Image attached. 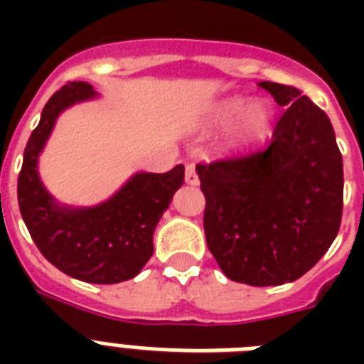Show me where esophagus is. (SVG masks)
Wrapping results in <instances>:
<instances>
[{"mask_svg":"<svg viewBox=\"0 0 364 364\" xmlns=\"http://www.w3.org/2000/svg\"><path fill=\"white\" fill-rule=\"evenodd\" d=\"M185 181L188 185H196L198 183V176H196V166L187 164V170H185Z\"/></svg>","mask_w":364,"mask_h":364,"instance_id":"esophagus-1","label":"esophagus"}]
</instances>
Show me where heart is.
Segmentation results:
<instances>
[{
  "label": "heart",
  "instance_id": "1",
  "mask_svg": "<svg viewBox=\"0 0 364 364\" xmlns=\"http://www.w3.org/2000/svg\"><path fill=\"white\" fill-rule=\"evenodd\" d=\"M243 110H245L243 100H228V102L217 107L213 122L217 126H228L240 119L238 126H236V137L240 141L249 143L262 139L266 136V132H268V124H270L268 109L264 105H253V107H249L245 114L242 113Z\"/></svg>",
  "mask_w": 364,
  "mask_h": 364
}]
</instances>
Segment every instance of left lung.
Listing matches in <instances>:
<instances>
[{
    "instance_id": "1",
    "label": "left lung",
    "mask_w": 364,
    "mask_h": 364,
    "mask_svg": "<svg viewBox=\"0 0 364 364\" xmlns=\"http://www.w3.org/2000/svg\"><path fill=\"white\" fill-rule=\"evenodd\" d=\"M285 111L264 147L196 166L208 247L232 282H294L334 242L344 168L333 124L300 90L262 81Z\"/></svg>"
}]
</instances>
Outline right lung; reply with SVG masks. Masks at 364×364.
<instances>
[{
  "label": "right lung",
  "mask_w": 364,
  "mask_h": 364,
  "mask_svg": "<svg viewBox=\"0 0 364 364\" xmlns=\"http://www.w3.org/2000/svg\"><path fill=\"white\" fill-rule=\"evenodd\" d=\"M92 96L88 82L70 81L43 107L18 173V208L50 264L81 282L121 283L137 276L151 259L154 228L185 181V166L166 173H137L113 198L90 210L58 208L39 181L37 156L60 111Z\"/></svg>",
  "instance_id": "add662e5"
}]
</instances>
